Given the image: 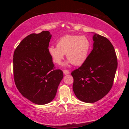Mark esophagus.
<instances>
[{"mask_svg": "<svg viewBox=\"0 0 129 129\" xmlns=\"http://www.w3.org/2000/svg\"><path fill=\"white\" fill-rule=\"evenodd\" d=\"M63 72L64 75H68V74H69V71L68 70H63Z\"/></svg>", "mask_w": 129, "mask_h": 129, "instance_id": "obj_1", "label": "esophagus"}]
</instances>
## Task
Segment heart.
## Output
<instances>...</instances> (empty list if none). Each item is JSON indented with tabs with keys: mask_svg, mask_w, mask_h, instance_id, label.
<instances>
[{
	"mask_svg": "<svg viewBox=\"0 0 129 129\" xmlns=\"http://www.w3.org/2000/svg\"><path fill=\"white\" fill-rule=\"evenodd\" d=\"M90 49V41L86 36L67 35L59 38L57 46H50L48 52L56 64H60L64 54H66L70 62L79 66L86 60Z\"/></svg>",
	"mask_w": 129,
	"mask_h": 129,
	"instance_id": "b5f03b06",
	"label": "heart"
}]
</instances>
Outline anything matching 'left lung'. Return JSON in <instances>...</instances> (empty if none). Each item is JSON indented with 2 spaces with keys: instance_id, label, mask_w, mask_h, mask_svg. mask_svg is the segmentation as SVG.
Here are the masks:
<instances>
[{
  "instance_id": "1",
  "label": "left lung",
  "mask_w": 129,
  "mask_h": 129,
  "mask_svg": "<svg viewBox=\"0 0 129 129\" xmlns=\"http://www.w3.org/2000/svg\"><path fill=\"white\" fill-rule=\"evenodd\" d=\"M93 49L86 60L72 72L76 96L86 103H94L112 89L117 68V56L108 39L93 36Z\"/></svg>"
}]
</instances>
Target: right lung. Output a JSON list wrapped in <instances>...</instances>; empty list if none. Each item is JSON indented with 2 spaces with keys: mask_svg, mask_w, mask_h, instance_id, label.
Returning a JSON list of instances; mask_svg holds the SVG:
<instances>
[{
  "mask_svg": "<svg viewBox=\"0 0 129 129\" xmlns=\"http://www.w3.org/2000/svg\"><path fill=\"white\" fill-rule=\"evenodd\" d=\"M52 35L48 31L26 36L13 54V76L22 95L37 105H45L56 96L63 77L48 52Z\"/></svg>",
  "mask_w": 129,
  "mask_h": 129,
  "instance_id": "obj_1",
  "label": "right lung"
}]
</instances>
